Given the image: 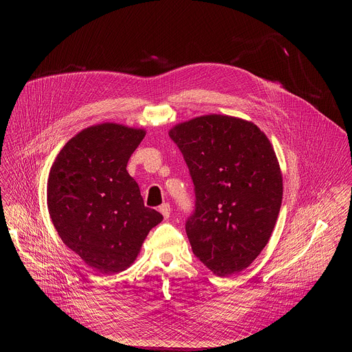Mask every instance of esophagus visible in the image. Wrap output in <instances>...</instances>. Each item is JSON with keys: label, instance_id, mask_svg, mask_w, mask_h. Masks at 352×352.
<instances>
[{"label": "esophagus", "instance_id": "obj_1", "mask_svg": "<svg viewBox=\"0 0 352 352\" xmlns=\"http://www.w3.org/2000/svg\"><path fill=\"white\" fill-rule=\"evenodd\" d=\"M160 212L164 215L165 219H168L169 215H170V204H169V203L161 204V206H160Z\"/></svg>", "mask_w": 352, "mask_h": 352}]
</instances>
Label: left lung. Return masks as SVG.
<instances>
[{"mask_svg":"<svg viewBox=\"0 0 352 352\" xmlns=\"http://www.w3.org/2000/svg\"><path fill=\"white\" fill-rule=\"evenodd\" d=\"M169 137L195 186V212L186 223L192 252L218 276L245 270L267 245L282 204L270 140L252 122L217 113L179 123Z\"/></svg>","mask_w":352,"mask_h":352,"instance_id":"left-lung-1","label":"left lung"}]
</instances>
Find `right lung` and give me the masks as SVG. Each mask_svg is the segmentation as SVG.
<instances>
[{
    "label": "right lung",
    "mask_w": 352,
    "mask_h": 352,
    "mask_svg": "<svg viewBox=\"0 0 352 352\" xmlns=\"http://www.w3.org/2000/svg\"><path fill=\"white\" fill-rule=\"evenodd\" d=\"M146 131L118 123L81 130L58 153L47 207L63 244L95 271L111 275L137 258L162 215L145 207L126 166Z\"/></svg>",
    "instance_id": "1"
}]
</instances>
